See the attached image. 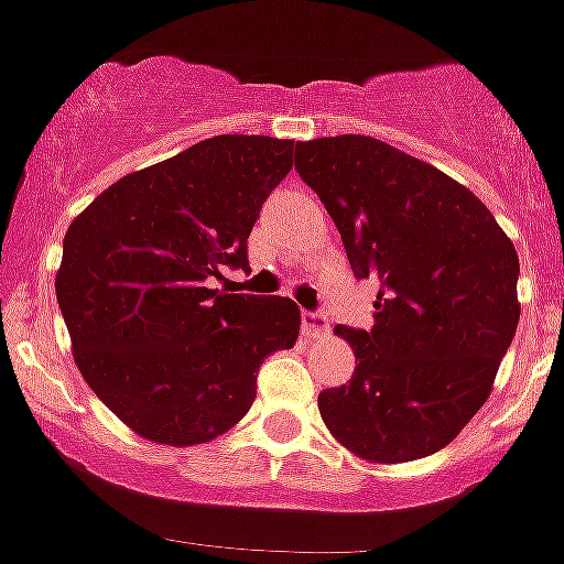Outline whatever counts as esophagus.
Returning a JSON list of instances; mask_svg holds the SVG:
<instances>
[{"label": "esophagus", "instance_id": "obj_1", "mask_svg": "<svg viewBox=\"0 0 564 564\" xmlns=\"http://www.w3.org/2000/svg\"><path fill=\"white\" fill-rule=\"evenodd\" d=\"M301 326H304L306 337H321V334L328 332V317L323 312H304Z\"/></svg>", "mask_w": 564, "mask_h": 564}]
</instances>
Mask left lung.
I'll list each match as a JSON object with an SVG mask.
<instances>
[{
	"label": "left lung",
	"instance_id": "8db88e82",
	"mask_svg": "<svg viewBox=\"0 0 564 564\" xmlns=\"http://www.w3.org/2000/svg\"><path fill=\"white\" fill-rule=\"evenodd\" d=\"M295 170L354 274L381 282L370 332L334 328L359 365L317 394L323 422L372 464L438 453L482 409L516 337V247L469 188L381 139L299 142Z\"/></svg>",
	"mask_w": 564,
	"mask_h": 564
}]
</instances>
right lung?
<instances>
[{
    "label": "right lung",
    "instance_id": "add662e5",
    "mask_svg": "<svg viewBox=\"0 0 564 564\" xmlns=\"http://www.w3.org/2000/svg\"><path fill=\"white\" fill-rule=\"evenodd\" d=\"M293 170V139H205L111 183L63 241L57 301L76 367L148 442L194 447L243 420L263 359L295 345L284 295L210 290Z\"/></svg>",
    "mask_w": 564,
    "mask_h": 564
}]
</instances>
